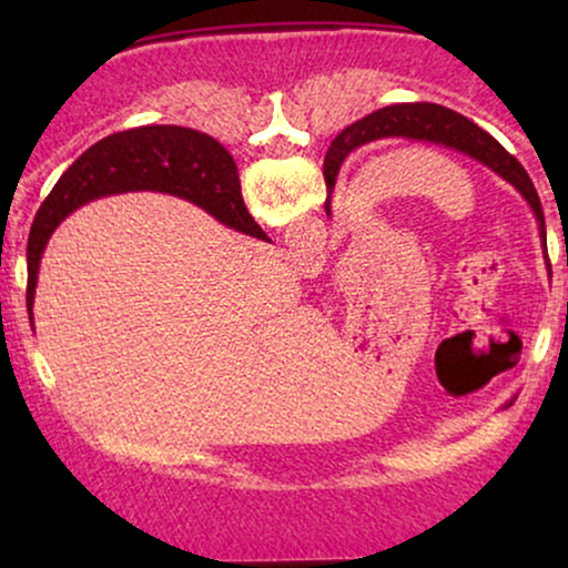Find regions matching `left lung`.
<instances>
[{"label":"left lung","instance_id":"left-lung-1","mask_svg":"<svg viewBox=\"0 0 568 568\" xmlns=\"http://www.w3.org/2000/svg\"><path fill=\"white\" fill-rule=\"evenodd\" d=\"M393 135H403V139H419L443 143V146L456 149V152L467 154V158L484 162L494 173L501 175L507 184H513L529 202L534 216L539 221V234L545 237V216L542 205H539L537 189H534L529 173L524 171L518 160L507 152L501 143L488 135L484 128L475 125L473 120L462 116L454 109L440 106V103H395V106H384L379 112H371L363 120L352 122L347 130L336 135L331 143V154L325 158V186L334 189L338 168L352 149L363 146V143L393 139ZM325 213L331 216V200H325ZM547 253V251H545Z\"/></svg>","mask_w":568,"mask_h":568}]
</instances>
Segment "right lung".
<instances>
[{
	"label": "right lung",
	"mask_w": 568,
	"mask_h": 568,
	"mask_svg": "<svg viewBox=\"0 0 568 568\" xmlns=\"http://www.w3.org/2000/svg\"><path fill=\"white\" fill-rule=\"evenodd\" d=\"M139 189L184 197L232 230L251 237H266L262 226L247 213L232 154L216 139L179 125H146L106 135L58 179L31 224L29 247H26V264H29L26 306L31 323H34L31 310H34L39 262L55 226L84 202L106 194L139 192Z\"/></svg>",
	"instance_id": "right-lung-1"
}]
</instances>
